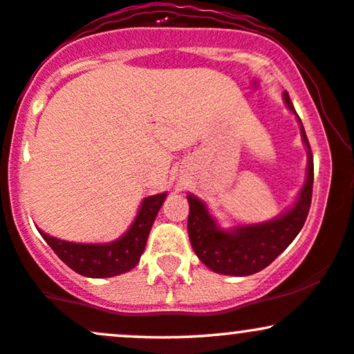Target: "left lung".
<instances>
[{
	"mask_svg": "<svg viewBox=\"0 0 354 354\" xmlns=\"http://www.w3.org/2000/svg\"><path fill=\"white\" fill-rule=\"evenodd\" d=\"M283 100L288 109L295 113L287 91L283 93ZM300 131H302V138L309 150L307 153L309 155L307 178L295 206L280 218L268 223L253 224V226L236 227L227 233L216 226L214 219L211 218L203 201L194 196H187L189 206H191L187 219L191 245L199 260L212 272L234 277L253 275V273L268 267L302 230L307 214H309L310 201H313L314 160L302 121H300Z\"/></svg>",
	"mask_w": 354,
	"mask_h": 354,
	"instance_id": "8db88e82",
	"label": "left lung"
}]
</instances>
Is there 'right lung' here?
<instances>
[{"mask_svg": "<svg viewBox=\"0 0 354 354\" xmlns=\"http://www.w3.org/2000/svg\"><path fill=\"white\" fill-rule=\"evenodd\" d=\"M165 197L167 194L147 197L128 233L106 245H81V243L62 241V239L48 236L44 231H40V234L54 250L57 257L79 275L91 277V279L120 275V273L130 272L138 265L140 257L145 250L151 224L157 218V212L160 211Z\"/></svg>", "mask_w": 354, "mask_h": 354, "instance_id": "add662e5", "label": "right lung"}]
</instances>
